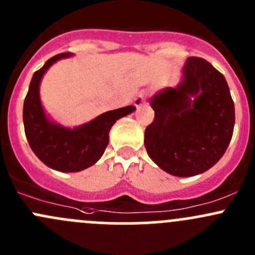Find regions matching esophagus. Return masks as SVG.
Listing matches in <instances>:
<instances>
[{
	"label": "esophagus",
	"instance_id": "1",
	"mask_svg": "<svg viewBox=\"0 0 255 255\" xmlns=\"http://www.w3.org/2000/svg\"><path fill=\"white\" fill-rule=\"evenodd\" d=\"M145 97H146V92L144 91V90H142V91L139 92V94L137 95V97L134 99V106L135 107H140L142 105L144 104V101H145Z\"/></svg>",
	"mask_w": 255,
	"mask_h": 255
}]
</instances>
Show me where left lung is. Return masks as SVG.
<instances>
[{"label": "left lung", "instance_id": "left-lung-1", "mask_svg": "<svg viewBox=\"0 0 255 255\" xmlns=\"http://www.w3.org/2000/svg\"><path fill=\"white\" fill-rule=\"evenodd\" d=\"M155 112L144 133L149 158L174 176L205 173L223 156L235 128V104L225 76L208 61L187 58L182 79L150 97Z\"/></svg>", "mask_w": 255, "mask_h": 255}]
</instances>
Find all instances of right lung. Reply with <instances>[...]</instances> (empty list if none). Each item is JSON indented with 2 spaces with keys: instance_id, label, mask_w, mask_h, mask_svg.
<instances>
[{
  "instance_id": "right-lung-1",
  "label": "right lung",
  "mask_w": 255,
  "mask_h": 255,
  "mask_svg": "<svg viewBox=\"0 0 255 255\" xmlns=\"http://www.w3.org/2000/svg\"><path fill=\"white\" fill-rule=\"evenodd\" d=\"M70 56L73 53L58 54L35 71L23 105L25 137L33 153L49 168L61 173H78L97 163L109 144V133L116 121L135 110L134 106L113 110L73 128L51 120L40 101V82L53 64Z\"/></svg>"
}]
</instances>
